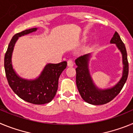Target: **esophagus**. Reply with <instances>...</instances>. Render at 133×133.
<instances>
[{
	"instance_id": "34e87169",
	"label": "esophagus",
	"mask_w": 133,
	"mask_h": 133,
	"mask_svg": "<svg viewBox=\"0 0 133 133\" xmlns=\"http://www.w3.org/2000/svg\"><path fill=\"white\" fill-rule=\"evenodd\" d=\"M67 64L69 66H72L74 65V62H73V60L72 58H70V59L68 60L67 61Z\"/></svg>"
}]
</instances>
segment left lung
I'll list each match as a JSON object with an SVG mask.
<instances>
[{"label":"left lung","mask_w":133,"mask_h":133,"mask_svg":"<svg viewBox=\"0 0 133 133\" xmlns=\"http://www.w3.org/2000/svg\"><path fill=\"white\" fill-rule=\"evenodd\" d=\"M110 43L116 44L123 55V73L121 79L115 87L106 90H100L95 85L90 77L88 69L90 54L79 56L75 60L77 65L76 69V83L81 97L84 101L94 105H101L111 101L117 97L123 89L127 80L129 75V63L125 45L122 41L119 35L115 32L113 37L110 40Z\"/></svg>","instance_id":"obj_1"}]
</instances>
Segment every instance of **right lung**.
<instances>
[{
  "instance_id": "1",
  "label": "right lung",
  "mask_w": 133,
  "mask_h": 133,
  "mask_svg": "<svg viewBox=\"0 0 133 133\" xmlns=\"http://www.w3.org/2000/svg\"><path fill=\"white\" fill-rule=\"evenodd\" d=\"M36 29H27L14 35L5 53L4 64L7 81L15 93L28 103L43 104L50 102L55 97L58 89V78L67 63L63 61L58 64H46L40 77L33 81H27L17 76L11 63L12 50L18 37L36 31Z\"/></svg>"
}]
</instances>
